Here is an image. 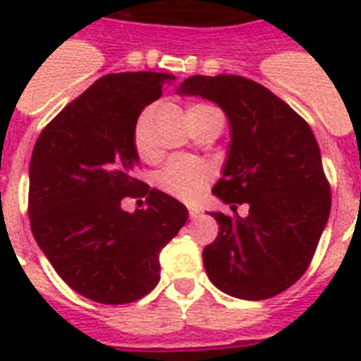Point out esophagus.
I'll use <instances>...</instances> for the list:
<instances>
[{
	"label": "esophagus",
	"mask_w": 361,
	"mask_h": 361,
	"mask_svg": "<svg viewBox=\"0 0 361 361\" xmlns=\"http://www.w3.org/2000/svg\"><path fill=\"white\" fill-rule=\"evenodd\" d=\"M198 214H200V212H198V208H195V206H191V208H189V217H191V219H197Z\"/></svg>",
	"instance_id": "34e87169"
}]
</instances>
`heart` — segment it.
<instances>
[{
    "label": "heart",
    "mask_w": 361,
    "mask_h": 361,
    "mask_svg": "<svg viewBox=\"0 0 361 361\" xmlns=\"http://www.w3.org/2000/svg\"><path fill=\"white\" fill-rule=\"evenodd\" d=\"M185 118L191 127L209 120H223L219 110L206 103H192L185 109ZM133 144L142 161H152L155 157V147L147 136V116H140L136 121L135 133H133ZM209 170L206 166L187 159H174L157 174V185L170 197L180 198V200H195L200 192L208 187Z\"/></svg>",
    "instance_id": "1"
}]
</instances>
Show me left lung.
Here are the masks:
<instances>
[{
    "mask_svg": "<svg viewBox=\"0 0 361 361\" xmlns=\"http://www.w3.org/2000/svg\"><path fill=\"white\" fill-rule=\"evenodd\" d=\"M180 95L215 103L231 125V146L214 195L236 212H212L219 234L204 247V268L219 290L266 300L311 264L330 217V185L319 144L303 118L268 87L236 75L189 76Z\"/></svg>",
    "mask_w": 361,
    "mask_h": 361,
    "instance_id": "8db88e82",
    "label": "left lung"
}]
</instances>
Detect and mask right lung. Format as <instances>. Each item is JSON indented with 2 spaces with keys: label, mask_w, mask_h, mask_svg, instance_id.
Listing matches in <instances>:
<instances>
[{
  "label": "right lung",
  "mask_w": 361,
  "mask_h": 361,
  "mask_svg": "<svg viewBox=\"0 0 361 361\" xmlns=\"http://www.w3.org/2000/svg\"><path fill=\"white\" fill-rule=\"evenodd\" d=\"M174 76L116 73L99 78L42 129L30 161L33 238L80 296L120 305L159 283V252L187 223L176 198L135 178L138 116ZM148 195L146 210L121 208Z\"/></svg>",
  "instance_id": "right-lung-1"
}]
</instances>
